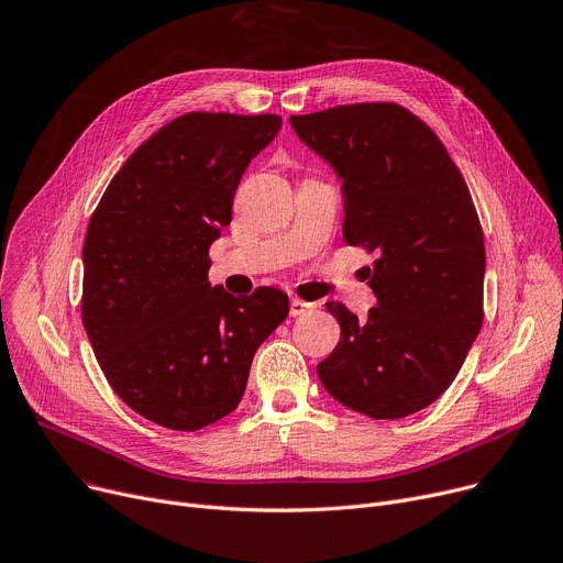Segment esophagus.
I'll return each mask as SVG.
<instances>
[{"mask_svg": "<svg viewBox=\"0 0 563 563\" xmlns=\"http://www.w3.org/2000/svg\"><path fill=\"white\" fill-rule=\"evenodd\" d=\"M312 310H314V303L301 301V298H291V301H289V317H303Z\"/></svg>", "mask_w": 563, "mask_h": 563, "instance_id": "obj_1", "label": "esophagus"}]
</instances>
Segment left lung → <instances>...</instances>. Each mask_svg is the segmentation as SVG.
<instances>
[{
    "label": "left lung",
    "mask_w": 563,
    "mask_h": 563,
    "mask_svg": "<svg viewBox=\"0 0 563 563\" xmlns=\"http://www.w3.org/2000/svg\"><path fill=\"white\" fill-rule=\"evenodd\" d=\"M289 124L342 183L344 240L378 253L364 267L378 298L366 319L325 303L342 336L319 380L371 419L415 415L451 387L482 328L486 255L468 187L402 106H336Z\"/></svg>",
    "instance_id": "left-lung-1"
}]
</instances>
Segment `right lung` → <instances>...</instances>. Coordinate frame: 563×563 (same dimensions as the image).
<instances>
[{
    "label": "right lung",
    "mask_w": 563,
    "mask_h": 563,
    "mask_svg": "<svg viewBox=\"0 0 563 563\" xmlns=\"http://www.w3.org/2000/svg\"><path fill=\"white\" fill-rule=\"evenodd\" d=\"M278 115L187 112L140 144L106 187L84 244L81 317L106 380L144 419L201 430L240 405L287 294L208 283L249 163Z\"/></svg>",
    "instance_id": "right-lung-1"
}]
</instances>
